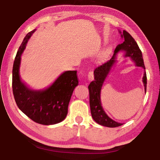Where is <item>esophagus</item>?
Segmentation results:
<instances>
[{
	"label": "esophagus",
	"mask_w": 160,
	"mask_h": 160,
	"mask_svg": "<svg viewBox=\"0 0 160 160\" xmlns=\"http://www.w3.org/2000/svg\"><path fill=\"white\" fill-rule=\"evenodd\" d=\"M93 78H94V76H93V74H90V75H88V80H93Z\"/></svg>",
	"instance_id": "1"
}]
</instances>
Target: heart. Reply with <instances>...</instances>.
<instances>
[{
    "mask_svg": "<svg viewBox=\"0 0 160 160\" xmlns=\"http://www.w3.org/2000/svg\"><path fill=\"white\" fill-rule=\"evenodd\" d=\"M109 51H110V49L109 48H106V49H105L104 51V52L102 53V56L103 57H105V56H107V55L108 53H109Z\"/></svg>",
    "mask_w": 160,
    "mask_h": 160,
    "instance_id": "1",
    "label": "heart"
}]
</instances>
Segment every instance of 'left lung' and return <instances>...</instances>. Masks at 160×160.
I'll return each mask as SVG.
<instances>
[{
  "mask_svg": "<svg viewBox=\"0 0 160 160\" xmlns=\"http://www.w3.org/2000/svg\"><path fill=\"white\" fill-rule=\"evenodd\" d=\"M119 32L121 34V32ZM121 37L124 39L123 42L122 44H118L116 47L112 58L109 61L101 65L100 66L97 67L94 69V80L91 82L88 86L89 92H90V105L92 116L97 123L104 126L109 127V128H115V127L123 125V123L116 122L107 116L103 109L101 99H100V94H101V89L103 83H104L113 64L116 63L117 53L120 51H123L125 52V57L131 58V60L134 62L137 66L142 67L145 70L142 52L135 39L126 30L123 31ZM142 82L144 84L145 91L146 92L147 75H146L145 71H144V75H143Z\"/></svg>",
  "mask_w": 160,
  "mask_h": 160,
  "instance_id": "obj_1",
  "label": "left lung"
}]
</instances>
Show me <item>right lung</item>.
<instances>
[{
	"label": "right lung",
	"instance_id": "1",
	"mask_svg": "<svg viewBox=\"0 0 160 160\" xmlns=\"http://www.w3.org/2000/svg\"><path fill=\"white\" fill-rule=\"evenodd\" d=\"M35 30L26 35L16 54L12 68V92L18 108L29 118L42 125H53L66 117L72 92L78 85L77 71L64 72L42 90H31L22 82L19 72L21 56Z\"/></svg>",
	"mask_w": 160,
	"mask_h": 160
}]
</instances>
